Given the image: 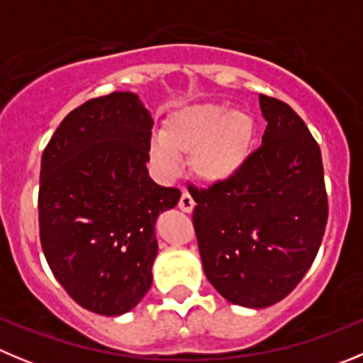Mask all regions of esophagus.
<instances>
[{"mask_svg":"<svg viewBox=\"0 0 363 363\" xmlns=\"http://www.w3.org/2000/svg\"><path fill=\"white\" fill-rule=\"evenodd\" d=\"M193 208H195V201L191 199L188 191H182L181 199H179V209L184 213H191Z\"/></svg>","mask_w":363,"mask_h":363,"instance_id":"1","label":"esophagus"}]
</instances>
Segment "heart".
I'll list each match as a JSON object with an SVG mask.
<instances>
[{"label":"heart","mask_w":363,"mask_h":363,"mask_svg":"<svg viewBox=\"0 0 363 363\" xmlns=\"http://www.w3.org/2000/svg\"><path fill=\"white\" fill-rule=\"evenodd\" d=\"M256 121L243 109L222 105H195L175 113L161 134L150 140L152 164L172 179L179 172V155H188L193 174L209 184L238 174L254 148Z\"/></svg>","instance_id":"1"}]
</instances>
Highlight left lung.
I'll use <instances>...</instances> for the list:
<instances>
[{
  "label": "left lung",
  "instance_id": "left-lung-1",
  "mask_svg": "<svg viewBox=\"0 0 363 363\" xmlns=\"http://www.w3.org/2000/svg\"><path fill=\"white\" fill-rule=\"evenodd\" d=\"M262 147L231 179L199 189L193 228L209 283L233 304L267 308L296 289L328 222L320 148L289 104L259 94Z\"/></svg>",
  "mask_w": 363,
  "mask_h": 363
}]
</instances>
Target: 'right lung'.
<instances>
[{"instance_id": "add662e5", "label": "right lung", "mask_w": 363, "mask_h": 363, "mask_svg": "<svg viewBox=\"0 0 363 363\" xmlns=\"http://www.w3.org/2000/svg\"><path fill=\"white\" fill-rule=\"evenodd\" d=\"M154 120L138 94L114 91L71 111L40 159L39 235L71 299L121 315L152 286L155 220L181 191L147 170Z\"/></svg>"}]
</instances>
